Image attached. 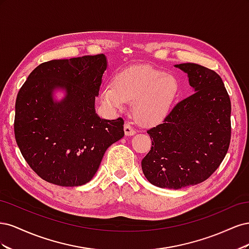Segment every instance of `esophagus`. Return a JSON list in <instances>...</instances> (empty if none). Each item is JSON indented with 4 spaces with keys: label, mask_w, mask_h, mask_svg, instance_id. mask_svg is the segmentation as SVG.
I'll use <instances>...</instances> for the list:
<instances>
[{
    "label": "esophagus",
    "mask_w": 249,
    "mask_h": 249,
    "mask_svg": "<svg viewBox=\"0 0 249 249\" xmlns=\"http://www.w3.org/2000/svg\"><path fill=\"white\" fill-rule=\"evenodd\" d=\"M124 129L125 136H133V135L136 134V131H135L129 124H125Z\"/></svg>",
    "instance_id": "34e87169"
}]
</instances>
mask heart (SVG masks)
Wrapping results in <instances>:
<instances>
[{"instance_id":"1","label":"heart","mask_w":249,"mask_h":249,"mask_svg":"<svg viewBox=\"0 0 249 249\" xmlns=\"http://www.w3.org/2000/svg\"><path fill=\"white\" fill-rule=\"evenodd\" d=\"M178 93V81L172 73L149 66H134L119 72L113 84L105 86L101 101L111 111H122L132 102V113L144 126L163 123Z\"/></svg>"}]
</instances>
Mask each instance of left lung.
<instances>
[{
    "instance_id": "left-lung-1",
    "label": "left lung",
    "mask_w": 249,
    "mask_h": 249,
    "mask_svg": "<svg viewBox=\"0 0 249 249\" xmlns=\"http://www.w3.org/2000/svg\"><path fill=\"white\" fill-rule=\"evenodd\" d=\"M194 93L161 124L147 131L152 148L141 161L150 184L180 189L206 180L219 167L231 141V101L219 74L195 63L176 64Z\"/></svg>"
}]
</instances>
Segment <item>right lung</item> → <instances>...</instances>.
<instances>
[{"label":"right lung","mask_w":249,"mask_h":249,"mask_svg":"<svg viewBox=\"0 0 249 249\" xmlns=\"http://www.w3.org/2000/svg\"><path fill=\"white\" fill-rule=\"evenodd\" d=\"M107 69L104 54L52 60L37 66L21 86L14 135L42 179L62 187L87 184L108 147L124 136L122 118L104 119L95 112Z\"/></svg>","instance_id":"right-lung-1"}]
</instances>
